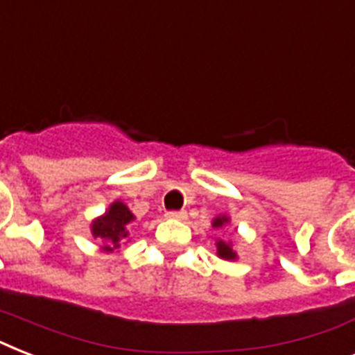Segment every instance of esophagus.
I'll return each mask as SVG.
<instances>
[{
	"label": "esophagus",
	"mask_w": 355,
	"mask_h": 355,
	"mask_svg": "<svg viewBox=\"0 0 355 355\" xmlns=\"http://www.w3.org/2000/svg\"><path fill=\"white\" fill-rule=\"evenodd\" d=\"M166 217H169V219H178V221H182V219H186V211H178V210L167 211Z\"/></svg>",
	"instance_id": "obj_1"
}]
</instances>
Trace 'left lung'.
<instances>
[{
	"label": "left lung",
	"instance_id": "obj_1",
	"mask_svg": "<svg viewBox=\"0 0 355 355\" xmlns=\"http://www.w3.org/2000/svg\"><path fill=\"white\" fill-rule=\"evenodd\" d=\"M228 219L227 216H219L214 219V223H211V227L214 228H223L225 225H228ZM217 256L223 259H236L237 254L236 250L232 248V243L230 241H223V239H217Z\"/></svg>",
	"mask_w": 355,
	"mask_h": 355
}]
</instances>
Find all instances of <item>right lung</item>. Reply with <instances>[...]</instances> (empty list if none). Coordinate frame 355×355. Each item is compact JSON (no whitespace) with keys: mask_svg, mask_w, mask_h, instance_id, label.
<instances>
[{"mask_svg":"<svg viewBox=\"0 0 355 355\" xmlns=\"http://www.w3.org/2000/svg\"><path fill=\"white\" fill-rule=\"evenodd\" d=\"M136 217L123 205L121 200H114L112 205L108 206L105 216L97 217L96 221H92V234L97 239L103 241V250L105 252H112L119 248V243L128 236L130 230V223Z\"/></svg>","mask_w":355,"mask_h":355,"instance_id":"obj_1","label":"right lung"}]
</instances>
